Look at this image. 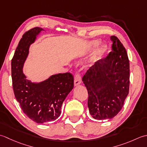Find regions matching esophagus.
Returning <instances> with one entry per match:
<instances>
[{
    "label": "esophagus",
    "mask_w": 147,
    "mask_h": 147,
    "mask_svg": "<svg viewBox=\"0 0 147 147\" xmlns=\"http://www.w3.org/2000/svg\"><path fill=\"white\" fill-rule=\"evenodd\" d=\"M81 83V76L79 71H77L74 77V85L77 86Z\"/></svg>",
    "instance_id": "1"
}]
</instances>
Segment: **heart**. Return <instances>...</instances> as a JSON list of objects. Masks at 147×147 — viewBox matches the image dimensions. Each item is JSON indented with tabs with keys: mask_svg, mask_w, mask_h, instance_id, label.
<instances>
[{
	"mask_svg": "<svg viewBox=\"0 0 147 147\" xmlns=\"http://www.w3.org/2000/svg\"><path fill=\"white\" fill-rule=\"evenodd\" d=\"M98 43V42L97 41H94L92 42V46H94V45L97 44ZM105 50L106 48L105 46H101L100 47H99V48L96 51L94 52L93 56H92V61H95L96 60V59H99L100 58H101V56L103 55V53L105 52Z\"/></svg>",
	"mask_w": 147,
	"mask_h": 147,
	"instance_id": "heart-1",
	"label": "heart"
}]
</instances>
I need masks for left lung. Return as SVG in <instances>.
Segmentation results:
<instances>
[{"label": "left lung", "mask_w": 147, "mask_h": 147, "mask_svg": "<svg viewBox=\"0 0 147 147\" xmlns=\"http://www.w3.org/2000/svg\"><path fill=\"white\" fill-rule=\"evenodd\" d=\"M112 51L96 61L82 77L88 92V106L97 120L112 119L124 105L129 90V61L121 41L114 35Z\"/></svg>", "instance_id": "8db88e82"}]
</instances>
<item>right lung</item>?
<instances>
[{"instance_id": "1", "label": "right lung", "mask_w": 147, "mask_h": 147, "mask_svg": "<svg viewBox=\"0 0 147 147\" xmlns=\"http://www.w3.org/2000/svg\"><path fill=\"white\" fill-rule=\"evenodd\" d=\"M42 30L35 27L26 32L11 60L15 98L26 115L38 124L54 121L60 116L62 104L74 88V77L70 73L54 75L38 84L29 81L23 74L22 68L28 56L30 45Z\"/></svg>"}]
</instances>
